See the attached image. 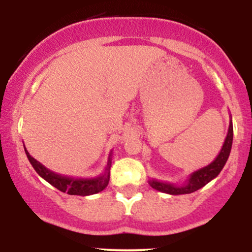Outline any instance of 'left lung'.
<instances>
[{
  "label": "left lung",
  "mask_w": 252,
  "mask_h": 252,
  "mask_svg": "<svg viewBox=\"0 0 252 252\" xmlns=\"http://www.w3.org/2000/svg\"><path fill=\"white\" fill-rule=\"evenodd\" d=\"M229 117H230L229 128H228V134L227 136H225L224 144H223L220 154L217 155V157H216L210 164L197 169V171L192 172V173L189 175L187 182H185V184L183 185H175V184H172V183L161 182V180H157V179H150L149 184L151 185L154 189L158 190V191L161 192H166V194H169V195H183V194H191V192L201 189L202 187H205V185L207 184V183H210L212 179H215V178L220 173L223 167H224L225 162H227L228 157H229L230 150H232L233 122H232V116Z\"/></svg>",
  "instance_id": "obj_1"
}]
</instances>
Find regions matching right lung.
I'll use <instances>...</instances> for the list:
<instances>
[{
	"mask_svg": "<svg viewBox=\"0 0 252 252\" xmlns=\"http://www.w3.org/2000/svg\"><path fill=\"white\" fill-rule=\"evenodd\" d=\"M28 159L32 163V168L36 171V173L41 178H44L47 183H50L52 187L58 189L62 192H67L69 195H79V196H89V195L97 194L102 191L110 182V169L112 166V151L108 155L107 164H106L105 172L102 174L97 175L95 178H74L67 177V175H61L55 172L50 171L42 163L34 158L32 155L25 149Z\"/></svg>",
	"mask_w": 252,
	"mask_h": 252,
	"instance_id": "1",
	"label": "right lung"
}]
</instances>
